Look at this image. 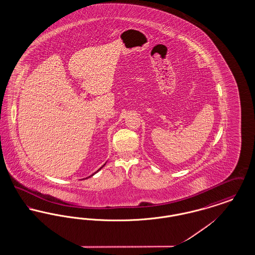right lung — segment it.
<instances>
[{
  "label": "right lung",
  "mask_w": 255,
  "mask_h": 255,
  "mask_svg": "<svg viewBox=\"0 0 255 255\" xmlns=\"http://www.w3.org/2000/svg\"><path fill=\"white\" fill-rule=\"evenodd\" d=\"M105 164H106V162H105V163H104V164H103V165H102V166H101V167H100V168H99V169L97 170V172H95V173H94V174H92V175H91V176H89V177H87V178H86V179H88V178H91V177H93V176H94V175H95V174H97V172H98V171H99V170L102 169V168H103V167H104V165H105ZM83 180H84V179H83Z\"/></svg>",
  "instance_id": "add662e5"
}]
</instances>
